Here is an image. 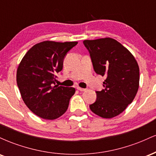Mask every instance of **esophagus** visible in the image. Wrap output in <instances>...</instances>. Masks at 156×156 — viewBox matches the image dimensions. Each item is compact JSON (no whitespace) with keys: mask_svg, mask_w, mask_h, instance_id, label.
Here are the masks:
<instances>
[{"mask_svg":"<svg viewBox=\"0 0 156 156\" xmlns=\"http://www.w3.org/2000/svg\"><path fill=\"white\" fill-rule=\"evenodd\" d=\"M77 89H78V91H80V92H84V91L87 90V89H83V88H80V87H77Z\"/></svg>","mask_w":156,"mask_h":156,"instance_id":"34e87169","label":"esophagus"}]
</instances>
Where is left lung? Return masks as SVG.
I'll use <instances>...</instances> for the list:
<instances>
[{"mask_svg": "<svg viewBox=\"0 0 156 156\" xmlns=\"http://www.w3.org/2000/svg\"><path fill=\"white\" fill-rule=\"evenodd\" d=\"M97 74L105 77L104 89L96 92L89 105L99 117L110 119L120 114L132 103L139 86V67L130 52L116 39L84 40Z\"/></svg>", "mask_w": 156, "mask_h": 156, "instance_id": "left-lung-1", "label": "left lung"}]
</instances>
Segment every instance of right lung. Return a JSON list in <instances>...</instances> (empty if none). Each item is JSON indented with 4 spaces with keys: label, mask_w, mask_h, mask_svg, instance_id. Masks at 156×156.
<instances>
[{
    "label": "right lung",
    "mask_w": 156,
    "mask_h": 156,
    "mask_svg": "<svg viewBox=\"0 0 156 156\" xmlns=\"http://www.w3.org/2000/svg\"><path fill=\"white\" fill-rule=\"evenodd\" d=\"M78 42L44 41L28 50L19 64L17 83L25 104L34 114L55 119L67 110L73 87L55 85V75L63 68L64 56Z\"/></svg>",
    "instance_id": "add662e5"
}]
</instances>
